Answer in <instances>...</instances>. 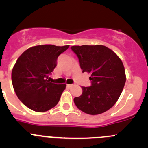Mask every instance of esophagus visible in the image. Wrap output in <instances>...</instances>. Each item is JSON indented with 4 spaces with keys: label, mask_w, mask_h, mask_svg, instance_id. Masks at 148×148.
Masks as SVG:
<instances>
[{
    "label": "esophagus",
    "mask_w": 148,
    "mask_h": 148,
    "mask_svg": "<svg viewBox=\"0 0 148 148\" xmlns=\"http://www.w3.org/2000/svg\"><path fill=\"white\" fill-rule=\"evenodd\" d=\"M66 86H68V87H71V86H74V84H66Z\"/></svg>",
    "instance_id": "34e87169"
}]
</instances>
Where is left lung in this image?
<instances>
[{
  "label": "left lung",
  "instance_id": "8db88e82",
  "mask_svg": "<svg viewBox=\"0 0 148 148\" xmlns=\"http://www.w3.org/2000/svg\"><path fill=\"white\" fill-rule=\"evenodd\" d=\"M82 72L91 74L90 86H82L81 96L74 99L78 109L89 114H99L113 107L123 90L125 68L114 51L102 45L73 46Z\"/></svg>",
  "mask_w": 148,
  "mask_h": 148
}]
</instances>
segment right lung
Masks as SVG:
<instances>
[{"instance_id":"right-lung-1","label":"right lung","mask_w":148,"mask_h":148,"mask_svg":"<svg viewBox=\"0 0 148 148\" xmlns=\"http://www.w3.org/2000/svg\"><path fill=\"white\" fill-rule=\"evenodd\" d=\"M69 46H33L17 59L12 70V84L18 99L29 109L42 112L58 104L66 84L53 83L49 76L57 65L58 56Z\"/></svg>"}]
</instances>
